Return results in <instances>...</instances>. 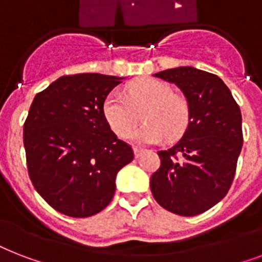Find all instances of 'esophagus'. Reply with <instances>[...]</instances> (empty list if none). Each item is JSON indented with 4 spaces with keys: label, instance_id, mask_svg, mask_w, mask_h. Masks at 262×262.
Returning a JSON list of instances; mask_svg holds the SVG:
<instances>
[{
    "label": "esophagus",
    "instance_id": "esophagus-1",
    "mask_svg": "<svg viewBox=\"0 0 262 262\" xmlns=\"http://www.w3.org/2000/svg\"><path fill=\"white\" fill-rule=\"evenodd\" d=\"M133 151H135V156H136V158H140V156L143 155L144 152H145V149H143V148L135 147V148H133Z\"/></svg>",
    "mask_w": 262,
    "mask_h": 262
}]
</instances>
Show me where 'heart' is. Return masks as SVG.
Listing matches in <instances>:
<instances>
[{
  "mask_svg": "<svg viewBox=\"0 0 262 262\" xmlns=\"http://www.w3.org/2000/svg\"><path fill=\"white\" fill-rule=\"evenodd\" d=\"M140 113L145 123L129 136L136 143L156 144L164 137L177 139L183 135L190 121L189 102L160 80L135 81L127 85L125 94L111 92L103 103L104 118L119 137L135 129Z\"/></svg>",
  "mask_w": 262,
  "mask_h": 262,
  "instance_id": "obj_1",
  "label": "heart"
}]
</instances>
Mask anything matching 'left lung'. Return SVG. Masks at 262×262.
<instances>
[{
  "label": "left lung",
  "instance_id": "1",
  "mask_svg": "<svg viewBox=\"0 0 262 262\" xmlns=\"http://www.w3.org/2000/svg\"><path fill=\"white\" fill-rule=\"evenodd\" d=\"M178 85L190 106L182 139L159 151L151 191L160 207L195 216L219 203L234 181L244 144L242 115L231 91L216 75L181 67L154 75Z\"/></svg>",
  "mask_w": 262,
  "mask_h": 262
}]
</instances>
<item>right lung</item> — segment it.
<instances>
[{"mask_svg":"<svg viewBox=\"0 0 262 262\" xmlns=\"http://www.w3.org/2000/svg\"><path fill=\"white\" fill-rule=\"evenodd\" d=\"M122 77L62 76L36 94L23 127L28 175L50 207L88 217L110 204L117 172L130 163L129 144L110 129L103 103Z\"/></svg>","mask_w":262,"mask_h":262,"instance_id":"1","label":"right lung"}]
</instances>
